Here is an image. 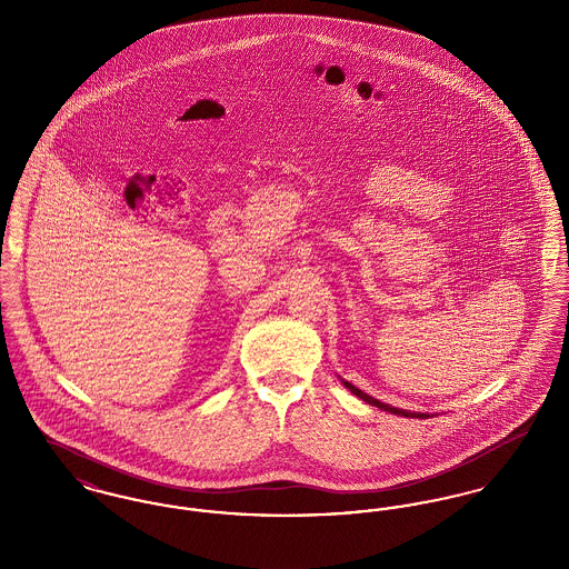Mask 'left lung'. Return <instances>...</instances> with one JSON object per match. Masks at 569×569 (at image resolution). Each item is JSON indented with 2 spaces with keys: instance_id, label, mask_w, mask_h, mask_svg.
Wrapping results in <instances>:
<instances>
[{
  "instance_id": "8db88e82",
  "label": "left lung",
  "mask_w": 569,
  "mask_h": 569,
  "mask_svg": "<svg viewBox=\"0 0 569 569\" xmlns=\"http://www.w3.org/2000/svg\"><path fill=\"white\" fill-rule=\"evenodd\" d=\"M350 390H352L356 397H360L362 401H367L369 406L379 407V409H383V411H390V413H397V416H406V418H429V413H411V411H406V409H399V407L386 406V403H381L378 399H373V397H369V395H365L362 390H358L356 386H352L350 381H343Z\"/></svg>"
}]
</instances>
